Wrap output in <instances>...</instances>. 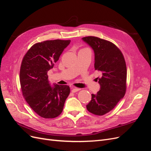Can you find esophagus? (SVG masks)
<instances>
[{"label":"esophagus","mask_w":151,"mask_h":151,"mask_svg":"<svg viewBox=\"0 0 151 151\" xmlns=\"http://www.w3.org/2000/svg\"><path fill=\"white\" fill-rule=\"evenodd\" d=\"M80 90H81V89H79V88H73L72 89V93H76V92H77V91H80Z\"/></svg>","instance_id":"1"}]
</instances>
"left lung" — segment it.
Returning a JSON list of instances; mask_svg holds the SVG:
<instances>
[{
  "instance_id": "left-lung-1",
  "label": "left lung",
  "mask_w": 151,
  "mask_h": 151,
  "mask_svg": "<svg viewBox=\"0 0 151 151\" xmlns=\"http://www.w3.org/2000/svg\"><path fill=\"white\" fill-rule=\"evenodd\" d=\"M94 53V68L101 73L96 78L100 89L92 94L88 110L96 115H103L115 107L126 92L127 67L122 52L115 45L94 36L82 38Z\"/></svg>"
}]
</instances>
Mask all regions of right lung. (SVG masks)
<instances>
[{
  "label": "right lung",
  "mask_w": 151,
  "mask_h": 151,
  "mask_svg": "<svg viewBox=\"0 0 151 151\" xmlns=\"http://www.w3.org/2000/svg\"><path fill=\"white\" fill-rule=\"evenodd\" d=\"M70 43V40H55L36 43L22 59L19 76L22 95L41 117L53 118L60 115L70 94L69 86H51L47 74Z\"/></svg>",
  "instance_id": "add662e5"
}]
</instances>
